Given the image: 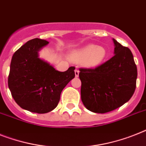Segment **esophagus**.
<instances>
[{
	"label": "esophagus",
	"instance_id": "1",
	"mask_svg": "<svg viewBox=\"0 0 146 146\" xmlns=\"http://www.w3.org/2000/svg\"><path fill=\"white\" fill-rule=\"evenodd\" d=\"M79 70L76 69V70H75V76H76V77H78V76H79Z\"/></svg>",
	"mask_w": 146,
	"mask_h": 146
}]
</instances>
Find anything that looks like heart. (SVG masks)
Here are the masks:
<instances>
[{
	"label": "heart",
	"mask_w": 146,
	"mask_h": 146,
	"mask_svg": "<svg viewBox=\"0 0 146 146\" xmlns=\"http://www.w3.org/2000/svg\"><path fill=\"white\" fill-rule=\"evenodd\" d=\"M107 56V51L103 46L89 44L73 50L69 58L76 64H82L86 67L93 68L100 65Z\"/></svg>",
	"instance_id": "obj_1"
}]
</instances>
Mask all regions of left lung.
Instances as JSON below:
<instances>
[{
    "instance_id": "1",
    "label": "left lung",
    "mask_w": 146,
    "mask_h": 146,
    "mask_svg": "<svg viewBox=\"0 0 146 146\" xmlns=\"http://www.w3.org/2000/svg\"><path fill=\"white\" fill-rule=\"evenodd\" d=\"M114 56L94 69H80L81 99L91 112L106 113L124 105L136 89L137 68L131 51L112 39Z\"/></svg>"
}]
</instances>
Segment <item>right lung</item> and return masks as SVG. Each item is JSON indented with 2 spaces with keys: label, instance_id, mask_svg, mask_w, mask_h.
I'll return each mask as SVG.
<instances>
[{
  "label": "right lung",
  "instance_id": "1",
  "mask_svg": "<svg viewBox=\"0 0 146 146\" xmlns=\"http://www.w3.org/2000/svg\"><path fill=\"white\" fill-rule=\"evenodd\" d=\"M48 41L33 39L13 55L8 86L16 104L24 110L47 113L58 106L62 90L75 77V67L60 72L39 58Z\"/></svg>",
  "mask_w": 146,
  "mask_h": 146
}]
</instances>
